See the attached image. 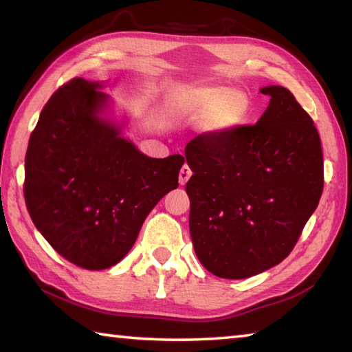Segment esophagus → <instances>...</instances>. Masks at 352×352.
<instances>
[{"label": "esophagus", "mask_w": 352, "mask_h": 352, "mask_svg": "<svg viewBox=\"0 0 352 352\" xmlns=\"http://www.w3.org/2000/svg\"><path fill=\"white\" fill-rule=\"evenodd\" d=\"M190 175H192V170H190L188 164H184L183 168L180 169V174H178V183H180L182 186H184V184H186L188 180L190 178Z\"/></svg>", "instance_id": "esophagus-1"}]
</instances>
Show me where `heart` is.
Wrapping results in <instances>:
<instances>
[{"mask_svg": "<svg viewBox=\"0 0 352 352\" xmlns=\"http://www.w3.org/2000/svg\"><path fill=\"white\" fill-rule=\"evenodd\" d=\"M170 111L186 118L204 121L210 133H228L240 127L249 117L251 103L246 94L225 86H186L169 101Z\"/></svg>", "mask_w": 352, "mask_h": 352, "instance_id": "heart-1", "label": "heart"}]
</instances>
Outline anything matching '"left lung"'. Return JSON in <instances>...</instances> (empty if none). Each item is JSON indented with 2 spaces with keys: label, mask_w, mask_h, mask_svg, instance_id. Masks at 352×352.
I'll return each mask as SVG.
<instances>
[{
  "label": "left lung",
  "mask_w": 352,
  "mask_h": 352,
  "mask_svg": "<svg viewBox=\"0 0 352 352\" xmlns=\"http://www.w3.org/2000/svg\"><path fill=\"white\" fill-rule=\"evenodd\" d=\"M254 126L188 143L189 231L195 254L221 278H248L283 261L323 192L320 137L283 86Z\"/></svg>",
  "instance_id": "1"
}]
</instances>
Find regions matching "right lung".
<instances>
[{
	"instance_id": "obj_1",
	"label": "right lung",
	"mask_w": 352,
	"mask_h": 352,
	"mask_svg": "<svg viewBox=\"0 0 352 352\" xmlns=\"http://www.w3.org/2000/svg\"><path fill=\"white\" fill-rule=\"evenodd\" d=\"M107 81L74 78L43 107L25 154V206L70 263L107 270L126 257L146 217L178 188L182 155L152 158L124 138Z\"/></svg>"
}]
</instances>
